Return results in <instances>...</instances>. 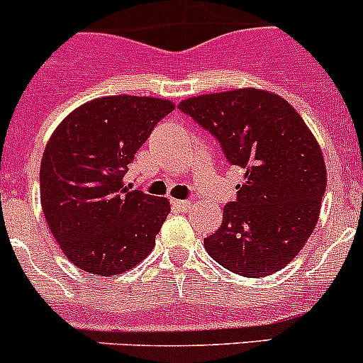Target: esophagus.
<instances>
[{
	"mask_svg": "<svg viewBox=\"0 0 363 363\" xmlns=\"http://www.w3.org/2000/svg\"><path fill=\"white\" fill-rule=\"evenodd\" d=\"M172 205H174L177 211L186 212L189 207H191V202H189V200H172Z\"/></svg>",
	"mask_w": 363,
	"mask_h": 363,
	"instance_id": "obj_1",
	"label": "esophagus"
}]
</instances>
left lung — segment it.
<instances>
[{
  "instance_id": "1",
  "label": "left lung",
  "mask_w": 363,
  "mask_h": 363,
  "mask_svg": "<svg viewBox=\"0 0 363 363\" xmlns=\"http://www.w3.org/2000/svg\"><path fill=\"white\" fill-rule=\"evenodd\" d=\"M179 108L218 138L230 163L244 168L237 202L225 205L205 250L244 277L284 269L313 233L327 188L313 131L283 96L256 87L199 94Z\"/></svg>"
}]
</instances>
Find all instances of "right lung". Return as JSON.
Listing matches in <instances>:
<instances>
[{"instance_id": "1", "label": "right lung", "mask_w": 363, "mask_h": 363, "mask_svg": "<svg viewBox=\"0 0 363 363\" xmlns=\"http://www.w3.org/2000/svg\"><path fill=\"white\" fill-rule=\"evenodd\" d=\"M174 108L164 98H94L50 135L40 164L43 216L61 251L84 272L117 276L155 247L170 202L124 188L123 177L156 123Z\"/></svg>"}]
</instances>
